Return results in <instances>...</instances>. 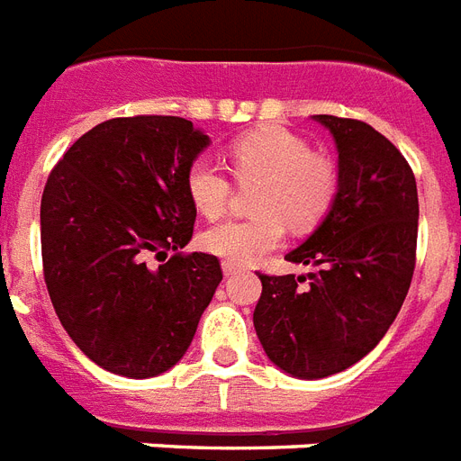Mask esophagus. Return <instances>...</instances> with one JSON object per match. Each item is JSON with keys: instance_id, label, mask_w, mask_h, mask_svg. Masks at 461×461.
Masks as SVG:
<instances>
[{"instance_id": "esophagus-1", "label": "esophagus", "mask_w": 461, "mask_h": 461, "mask_svg": "<svg viewBox=\"0 0 461 461\" xmlns=\"http://www.w3.org/2000/svg\"><path fill=\"white\" fill-rule=\"evenodd\" d=\"M241 267L237 266V263H231V260H222V273L230 277V275H237Z\"/></svg>"}]
</instances>
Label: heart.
I'll list each match as a JSON object with an SVG mask.
<instances>
[{
    "label": "heart",
    "mask_w": 461,
    "mask_h": 461,
    "mask_svg": "<svg viewBox=\"0 0 461 461\" xmlns=\"http://www.w3.org/2000/svg\"><path fill=\"white\" fill-rule=\"evenodd\" d=\"M239 184H256L253 210L246 220H224L201 234L205 251L231 263H256L285 239V222L294 231L313 230L332 208L339 169L328 155L313 153L308 140L282 126L241 133L227 148ZM231 179L217 162L198 158L188 165L186 194L194 208L215 220L231 201Z\"/></svg>",
    "instance_id": "heart-1"
}]
</instances>
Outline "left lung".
<instances>
[{
  "label": "left lung",
  "mask_w": 461,
  "mask_h": 461,
  "mask_svg": "<svg viewBox=\"0 0 461 461\" xmlns=\"http://www.w3.org/2000/svg\"><path fill=\"white\" fill-rule=\"evenodd\" d=\"M315 119L337 143L339 191L287 260L318 270L258 273L263 292L253 311L267 358L306 380L349 368L385 337L414 277L419 234V194L404 155L366 122Z\"/></svg>",
  "instance_id": "1"
}]
</instances>
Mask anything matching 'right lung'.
I'll use <instances>...</instances> for the list:
<instances>
[{
    "instance_id": "right-lung-1",
    "label": "right lung",
    "mask_w": 461,
    "mask_h": 461,
    "mask_svg": "<svg viewBox=\"0 0 461 461\" xmlns=\"http://www.w3.org/2000/svg\"><path fill=\"white\" fill-rule=\"evenodd\" d=\"M205 146L188 119L117 117L83 133L47 176V292L68 337L104 371H169L222 282L217 256L181 251L195 224L186 172Z\"/></svg>"
}]
</instances>
